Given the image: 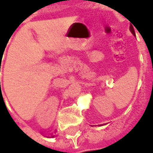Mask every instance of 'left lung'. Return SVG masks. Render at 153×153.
I'll use <instances>...</instances> for the list:
<instances>
[{"mask_svg": "<svg viewBox=\"0 0 153 153\" xmlns=\"http://www.w3.org/2000/svg\"><path fill=\"white\" fill-rule=\"evenodd\" d=\"M131 32H132L133 34H134V30H131Z\"/></svg>", "mask_w": 153, "mask_h": 153, "instance_id": "1", "label": "left lung"}]
</instances>
